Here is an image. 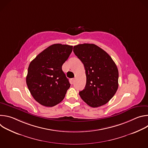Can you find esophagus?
<instances>
[{
  "label": "esophagus",
  "instance_id": "obj_1",
  "mask_svg": "<svg viewBox=\"0 0 148 148\" xmlns=\"http://www.w3.org/2000/svg\"><path fill=\"white\" fill-rule=\"evenodd\" d=\"M74 81H75V78H72L71 79V82H72L73 84L74 82Z\"/></svg>",
  "mask_w": 148,
  "mask_h": 148
}]
</instances>
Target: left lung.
I'll use <instances>...</instances> for the list:
<instances>
[{
  "label": "left lung",
  "instance_id": "left-lung-1",
  "mask_svg": "<svg viewBox=\"0 0 148 148\" xmlns=\"http://www.w3.org/2000/svg\"><path fill=\"white\" fill-rule=\"evenodd\" d=\"M73 51L84 66L86 74L85 88L79 92L81 99L89 106L97 108L107 103L118 88V70L110 56L94 44L74 46Z\"/></svg>",
  "mask_w": 148,
  "mask_h": 148
}]
</instances>
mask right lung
<instances>
[{
    "mask_svg": "<svg viewBox=\"0 0 148 148\" xmlns=\"http://www.w3.org/2000/svg\"><path fill=\"white\" fill-rule=\"evenodd\" d=\"M72 51V46L54 44L30 62L27 86L34 99L43 106H55L64 98L70 84L62 66Z\"/></svg>",
    "mask_w": 148,
    "mask_h": 148,
    "instance_id": "right-lung-1",
    "label": "right lung"
}]
</instances>
